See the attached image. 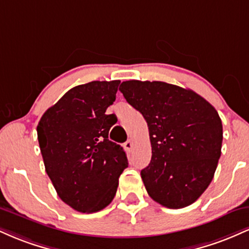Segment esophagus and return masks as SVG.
I'll list each match as a JSON object with an SVG mask.
<instances>
[{
  "mask_svg": "<svg viewBox=\"0 0 249 249\" xmlns=\"http://www.w3.org/2000/svg\"><path fill=\"white\" fill-rule=\"evenodd\" d=\"M124 147L126 148V150H128V151L132 150V147H133V142H132V139H128V141L125 142Z\"/></svg>",
  "mask_w": 249,
  "mask_h": 249,
  "instance_id": "34e87169",
  "label": "esophagus"
}]
</instances>
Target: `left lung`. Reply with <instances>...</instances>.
I'll use <instances>...</instances> for the list:
<instances>
[{
  "mask_svg": "<svg viewBox=\"0 0 249 249\" xmlns=\"http://www.w3.org/2000/svg\"><path fill=\"white\" fill-rule=\"evenodd\" d=\"M119 90L147 123L152 157L141 176L148 196L173 210L193 204L221 156L216 110L190 89L165 82L126 81Z\"/></svg>",
  "mask_w": 249,
  "mask_h": 249,
  "instance_id": "left-lung-1",
  "label": "left lung"
}]
</instances>
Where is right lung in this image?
Segmentation results:
<instances>
[{
  "mask_svg": "<svg viewBox=\"0 0 249 249\" xmlns=\"http://www.w3.org/2000/svg\"><path fill=\"white\" fill-rule=\"evenodd\" d=\"M121 81H93L70 89L37 125L45 171L63 201L82 213L98 212L115 198L126 153L108 139L116 124L107 108Z\"/></svg>",
  "mask_w": 249,
  "mask_h": 249,
  "instance_id": "obj_1",
  "label": "right lung"
}]
</instances>
